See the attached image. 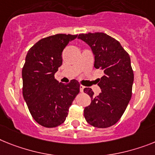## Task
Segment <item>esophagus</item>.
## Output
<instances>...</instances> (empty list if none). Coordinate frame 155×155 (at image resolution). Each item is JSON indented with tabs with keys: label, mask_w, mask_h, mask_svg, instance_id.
<instances>
[{
	"label": "esophagus",
	"mask_w": 155,
	"mask_h": 155,
	"mask_svg": "<svg viewBox=\"0 0 155 155\" xmlns=\"http://www.w3.org/2000/svg\"><path fill=\"white\" fill-rule=\"evenodd\" d=\"M84 88H85V87H84V86H83V85H80V91H81V92H84Z\"/></svg>",
	"instance_id": "1"
}]
</instances>
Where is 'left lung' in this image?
<instances>
[{"mask_svg":"<svg viewBox=\"0 0 155 155\" xmlns=\"http://www.w3.org/2000/svg\"><path fill=\"white\" fill-rule=\"evenodd\" d=\"M78 38L91 47L94 68L104 72L97 84L102 90L98 95L84 88L91 97V105L84 109V117L94 127L108 128L121 117L132 97L134 74L130 57L119 41L105 33L80 34Z\"/></svg>","mask_w":155,"mask_h":155,"instance_id":"8db88e82","label":"left lung"}]
</instances>
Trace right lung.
<instances>
[{"mask_svg": "<svg viewBox=\"0 0 155 155\" xmlns=\"http://www.w3.org/2000/svg\"><path fill=\"white\" fill-rule=\"evenodd\" d=\"M77 35L58 34L36 42L26 56L22 70L23 95L31 116L45 128L64 122L68 109L80 93V84L59 83L54 78L62 64V52Z\"/></svg>", "mask_w": 155, "mask_h": 155, "instance_id": "1", "label": "right lung"}]
</instances>
